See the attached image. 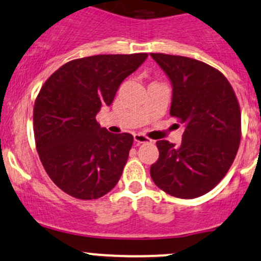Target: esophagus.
I'll list each match as a JSON object with an SVG mask.
<instances>
[{
  "mask_svg": "<svg viewBox=\"0 0 261 261\" xmlns=\"http://www.w3.org/2000/svg\"><path fill=\"white\" fill-rule=\"evenodd\" d=\"M134 142L138 144H142V143H148V142H150V141L147 138L146 136H143V134L137 133V134H134Z\"/></svg>",
  "mask_w": 261,
  "mask_h": 261,
  "instance_id": "34e87169",
  "label": "esophagus"
}]
</instances>
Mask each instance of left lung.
I'll return each instance as SVG.
<instances>
[{"label": "left lung", "mask_w": 261, "mask_h": 261, "mask_svg": "<svg viewBox=\"0 0 261 261\" xmlns=\"http://www.w3.org/2000/svg\"><path fill=\"white\" fill-rule=\"evenodd\" d=\"M171 80L170 114L185 123L181 146L158 141L153 182L168 195L195 198L221 181L241 138L238 98L222 72L186 56L150 54Z\"/></svg>", "instance_id": "left-lung-1"}]
</instances>
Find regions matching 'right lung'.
I'll use <instances>...</instances> for the list:
<instances>
[{
    "mask_svg": "<svg viewBox=\"0 0 261 261\" xmlns=\"http://www.w3.org/2000/svg\"><path fill=\"white\" fill-rule=\"evenodd\" d=\"M146 53L95 55L64 64L35 100L36 149L54 184L80 200H95L119 181L133 144L129 133L113 134L95 117L111 106L123 80Z\"/></svg>",
    "mask_w": 261,
    "mask_h": 261,
    "instance_id": "1",
    "label": "right lung"
}]
</instances>
